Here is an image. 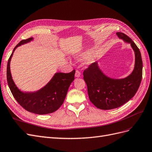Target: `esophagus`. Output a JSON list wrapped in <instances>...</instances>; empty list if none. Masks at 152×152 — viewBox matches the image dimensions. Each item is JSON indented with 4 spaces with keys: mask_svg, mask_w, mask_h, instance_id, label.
Returning <instances> with one entry per match:
<instances>
[{
    "mask_svg": "<svg viewBox=\"0 0 152 152\" xmlns=\"http://www.w3.org/2000/svg\"><path fill=\"white\" fill-rule=\"evenodd\" d=\"M80 75H81L80 72L79 71V70H76L75 73V76L76 77H79L80 76Z\"/></svg>",
    "mask_w": 152,
    "mask_h": 152,
    "instance_id": "34e87169",
    "label": "esophagus"
}]
</instances>
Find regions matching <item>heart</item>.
I'll return each mask as SVG.
<instances>
[{
	"label": "heart",
	"mask_w": 152,
	"mask_h": 152,
	"mask_svg": "<svg viewBox=\"0 0 152 152\" xmlns=\"http://www.w3.org/2000/svg\"><path fill=\"white\" fill-rule=\"evenodd\" d=\"M94 54L95 52L94 50L91 49H88L85 50V51L79 53V54H77L75 57L79 61H86L91 59L94 56Z\"/></svg>",
	"instance_id": "heart-1"
}]
</instances>
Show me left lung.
I'll list each match as a JSON object with an SVG mask.
<instances>
[{
    "mask_svg": "<svg viewBox=\"0 0 152 152\" xmlns=\"http://www.w3.org/2000/svg\"><path fill=\"white\" fill-rule=\"evenodd\" d=\"M119 39L129 43L134 51V68L131 74L124 79H112L101 70L97 62L84 70V80L87 86L89 99L95 107L102 110L120 107L135 95L142 79V62L140 49L131 38L122 32L116 34Z\"/></svg>",
    "mask_w": 152,
    "mask_h": 152,
    "instance_id": "8db88e82",
    "label": "left lung"
}]
</instances>
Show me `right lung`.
Returning <instances> with one entry per match:
<instances>
[{"label": "right lung", "instance_id": "add662e5", "mask_svg": "<svg viewBox=\"0 0 152 152\" xmlns=\"http://www.w3.org/2000/svg\"><path fill=\"white\" fill-rule=\"evenodd\" d=\"M34 38L31 37L20 41L13 49V52L7 62V84L14 98L23 108L27 111L36 114H48L56 111L63 103L69 87L75 79V70H73L68 73H56L51 80L37 91L32 93H24L21 91L12 80L10 63L15 49L23 44L30 42Z\"/></svg>", "mask_w": 152, "mask_h": 152}]
</instances>
